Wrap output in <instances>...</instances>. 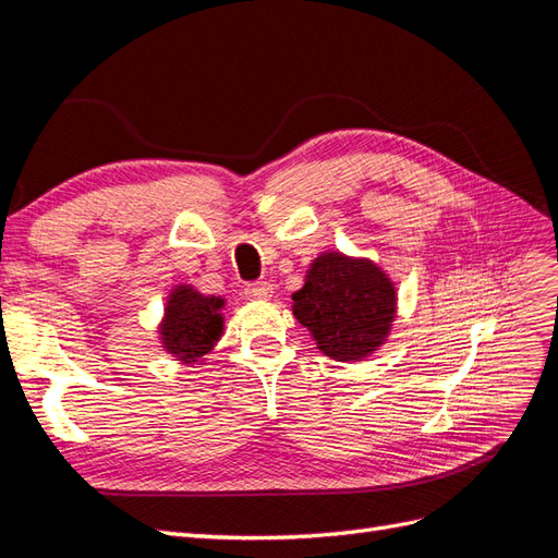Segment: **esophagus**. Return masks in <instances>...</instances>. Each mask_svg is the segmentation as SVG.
<instances>
[{
    "instance_id": "34e87169",
    "label": "esophagus",
    "mask_w": 558,
    "mask_h": 558,
    "mask_svg": "<svg viewBox=\"0 0 558 558\" xmlns=\"http://www.w3.org/2000/svg\"><path fill=\"white\" fill-rule=\"evenodd\" d=\"M248 298H256V300H265V298H269L272 295V283L269 281H253V283H248L246 286V291H244Z\"/></svg>"
}]
</instances>
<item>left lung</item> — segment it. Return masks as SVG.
<instances>
[{
  "label": "left lung",
  "mask_w": 558,
  "mask_h": 558,
  "mask_svg": "<svg viewBox=\"0 0 558 558\" xmlns=\"http://www.w3.org/2000/svg\"><path fill=\"white\" fill-rule=\"evenodd\" d=\"M293 314L326 356L359 361L381 347L391 330L396 291L375 263L324 253L293 293Z\"/></svg>",
  "instance_id": "1"
}]
</instances>
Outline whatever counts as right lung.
I'll list each match as a JSON object with an SVG mask.
<instances>
[{
	"label": "right lung",
	"instance_id": "obj_1",
	"mask_svg": "<svg viewBox=\"0 0 558 558\" xmlns=\"http://www.w3.org/2000/svg\"><path fill=\"white\" fill-rule=\"evenodd\" d=\"M223 300L205 298L191 286H181L167 302L165 324H162V344L183 363H195L205 353H209L218 337L223 332V318L218 310Z\"/></svg>",
	"mask_w": 558,
	"mask_h": 558
}]
</instances>
